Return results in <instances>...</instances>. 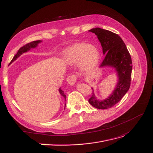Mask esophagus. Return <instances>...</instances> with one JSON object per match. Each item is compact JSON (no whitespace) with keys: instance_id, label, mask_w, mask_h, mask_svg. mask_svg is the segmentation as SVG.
Segmentation results:
<instances>
[{"instance_id":"esophagus-1","label":"esophagus","mask_w":153,"mask_h":153,"mask_svg":"<svg viewBox=\"0 0 153 153\" xmlns=\"http://www.w3.org/2000/svg\"><path fill=\"white\" fill-rule=\"evenodd\" d=\"M76 79L77 78L75 75H71L68 76L67 79V81L71 86H74L76 82Z\"/></svg>"}]
</instances>
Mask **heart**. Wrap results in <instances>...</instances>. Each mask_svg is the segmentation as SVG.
I'll return each mask as SVG.
<instances>
[{
  "mask_svg": "<svg viewBox=\"0 0 153 153\" xmlns=\"http://www.w3.org/2000/svg\"><path fill=\"white\" fill-rule=\"evenodd\" d=\"M64 58L69 65H74L81 63L84 71H90L95 68L99 62L100 53L95 46L79 43L68 49Z\"/></svg>",
  "mask_w": 153,
  "mask_h": 153,
  "instance_id": "b5f03b06",
  "label": "heart"
}]
</instances>
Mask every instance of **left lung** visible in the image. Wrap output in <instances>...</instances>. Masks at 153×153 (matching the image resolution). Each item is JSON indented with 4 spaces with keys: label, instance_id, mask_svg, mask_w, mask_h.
Returning a JSON list of instances; mask_svg holds the SVG:
<instances>
[{
    "label": "left lung",
    "instance_id": "8db88e82",
    "mask_svg": "<svg viewBox=\"0 0 153 153\" xmlns=\"http://www.w3.org/2000/svg\"><path fill=\"white\" fill-rule=\"evenodd\" d=\"M89 32L97 36L105 55L100 67L114 68L118 80L112 93L105 99H98L92 88V95L88 101L97 109H109L119 102L129 90L132 71L131 58L125 44L117 34L101 28H92Z\"/></svg>",
    "mask_w": 153,
    "mask_h": 153
}]
</instances>
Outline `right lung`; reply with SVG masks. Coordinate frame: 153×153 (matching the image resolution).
Masks as SVG:
<instances>
[{
    "label": "right lung",
    "instance_id": "obj_1",
    "mask_svg": "<svg viewBox=\"0 0 153 153\" xmlns=\"http://www.w3.org/2000/svg\"><path fill=\"white\" fill-rule=\"evenodd\" d=\"M41 42H42V41H33V42H30V43H28V44H25V45L23 46L21 48H19V50H18L17 54H16V55L15 56H14L13 57V60H11V63L13 62L14 61H15L19 56H20L22 55L23 53H27V52H28V51H30V50H31V49H33V48H36V47H37L38 44H39V43H41ZM59 92H60V95H61L62 97H63L64 98H65V99H66V95H65V93H64V91L61 90L60 88H59ZM65 105H66V103L65 104ZM65 108H64V109H65Z\"/></svg>",
    "mask_w": 153,
    "mask_h": 153
}]
</instances>
